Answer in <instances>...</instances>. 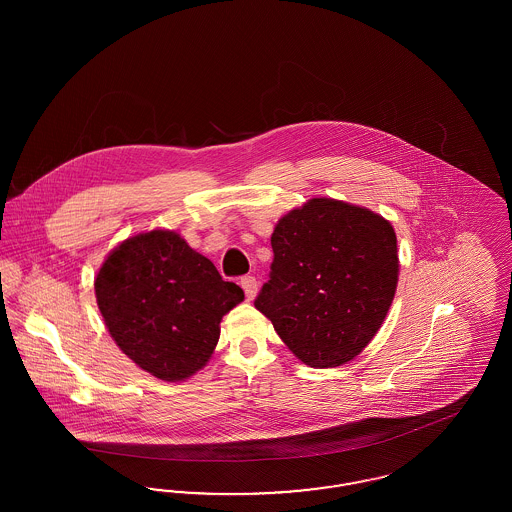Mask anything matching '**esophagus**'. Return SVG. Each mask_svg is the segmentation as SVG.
Returning a JSON list of instances; mask_svg holds the SVG:
<instances>
[{
  "instance_id": "obj_1",
  "label": "esophagus",
  "mask_w": 512,
  "mask_h": 512,
  "mask_svg": "<svg viewBox=\"0 0 512 512\" xmlns=\"http://www.w3.org/2000/svg\"><path fill=\"white\" fill-rule=\"evenodd\" d=\"M240 284H242V288H244L245 297H247L249 301H251V299H255L257 290H259V284H257L255 276H244Z\"/></svg>"
}]
</instances>
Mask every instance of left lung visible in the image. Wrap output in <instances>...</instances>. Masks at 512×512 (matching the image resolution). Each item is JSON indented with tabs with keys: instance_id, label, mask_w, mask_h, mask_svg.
Segmentation results:
<instances>
[{
	"instance_id": "1",
	"label": "left lung",
	"mask_w": 512,
	"mask_h": 512,
	"mask_svg": "<svg viewBox=\"0 0 512 512\" xmlns=\"http://www.w3.org/2000/svg\"><path fill=\"white\" fill-rule=\"evenodd\" d=\"M257 311L305 365L334 368L376 336L397 288V238L374 211L313 197L274 226Z\"/></svg>"
}]
</instances>
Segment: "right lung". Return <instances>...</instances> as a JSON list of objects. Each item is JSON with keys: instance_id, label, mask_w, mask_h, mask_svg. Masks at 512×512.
<instances>
[{"instance_id": "add662e5", "label": "right lung", "mask_w": 512, "mask_h": 512, "mask_svg": "<svg viewBox=\"0 0 512 512\" xmlns=\"http://www.w3.org/2000/svg\"><path fill=\"white\" fill-rule=\"evenodd\" d=\"M101 317L111 338L142 370L165 382L194 376L211 359L220 320L244 301L215 265L172 230L117 245L99 268Z\"/></svg>"}]
</instances>
